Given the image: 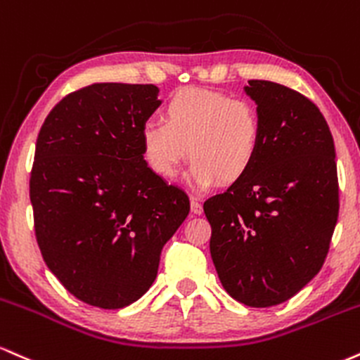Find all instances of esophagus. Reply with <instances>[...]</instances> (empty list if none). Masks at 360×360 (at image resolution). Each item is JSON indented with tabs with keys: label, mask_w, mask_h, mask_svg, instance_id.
<instances>
[{
	"label": "esophagus",
	"mask_w": 360,
	"mask_h": 360,
	"mask_svg": "<svg viewBox=\"0 0 360 360\" xmlns=\"http://www.w3.org/2000/svg\"><path fill=\"white\" fill-rule=\"evenodd\" d=\"M190 207H192V214L200 215L202 212H204V207H202V204L197 200V198H192V202H190Z\"/></svg>",
	"instance_id": "34e87169"
}]
</instances>
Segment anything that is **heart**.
I'll list each match as a JSON object with an SVG mask.
<instances>
[{"label": "heart", "mask_w": 360, "mask_h": 360, "mask_svg": "<svg viewBox=\"0 0 360 360\" xmlns=\"http://www.w3.org/2000/svg\"><path fill=\"white\" fill-rule=\"evenodd\" d=\"M163 121H146L139 131L141 153L156 175L172 179L192 160L187 179L193 187L231 185L251 172L263 143L259 111L251 101L200 87L168 97Z\"/></svg>", "instance_id": "b5f03b06"}]
</instances>
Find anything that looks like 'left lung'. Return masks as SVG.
<instances>
[{"instance_id":"obj_1","label":"left lung","mask_w":360,"mask_h":360,"mask_svg":"<svg viewBox=\"0 0 360 360\" xmlns=\"http://www.w3.org/2000/svg\"><path fill=\"white\" fill-rule=\"evenodd\" d=\"M263 143L251 172L205 200L210 255L227 293L248 307L280 305L322 269L339 217L335 145L307 96L249 80Z\"/></svg>"}]
</instances>
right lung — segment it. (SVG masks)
Here are the masks:
<instances>
[{
    "instance_id": "1",
    "label": "right lung",
    "mask_w": 360,
    "mask_h": 360,
    "mask_svg": "<svg viewBox=\"0 0 360 360\" xmlns=\"http://www.w3.org/2000/svg\"><path fill=\"white\" fill-rule=\"evenodd\" d=\"M156 96L153 84H91L55 104L37 138L38 248L63 288L104 310L146 293L162 248L190 212L187 193L143 158L139 131Z\"/></svg>"
}]
</instances>
